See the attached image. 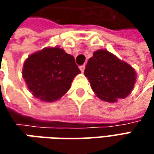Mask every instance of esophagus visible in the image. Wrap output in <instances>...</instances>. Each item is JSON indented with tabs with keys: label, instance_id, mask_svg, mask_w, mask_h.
I'll return each mask as SVG.
<instances>
[{
	"label": "esophagus",
	"instance_id": "1",
	"mask_svg": "<svg viewBox=\"0 0 154 154\" xmlns=\"http://www.w3.org/2000/svg\"><path fill=\"white\" fill-rule=\"evenodd\" d=\"M85 68H86V66H85V65H82V66H80V71H81L82 73L84 72V70H85Z\"/></svg>",
	"mask_w": 154,
	"mask_h": 154
}]
</instances>
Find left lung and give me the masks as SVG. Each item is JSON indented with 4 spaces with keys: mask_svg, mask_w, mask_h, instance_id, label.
I'll return each instance as SVG.
<instances>
[{
    "mask_svg": "<svg viewBox=\"0 0 154 154\" xmlns=\"http://www.w3.org/2000/svg\"><path fill=\"white\" fill-rule=\"evenodd\" d=\"M85 76L98 98L115 103L131 93L137 75L128 63L106 50H98L88 60Z\"/></svg>",
    "mask_w": 154,
    "mask_h": 154,
    "instance_id": "obj_1",
    "label": "left lung"
}]
</instances>
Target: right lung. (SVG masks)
I'll list each match as a JSON object with an SVG mask.
<instances>
[{"label": "right lung", "mask_w": 154, "mask_h": 154, "mask_svg": "<svg viewBox=\"0 0 154 154\" xmlns=\"http://www.w3.org/2000/svg\"><path fill=\"white\" fill-rule=\"evenodd\" d=\"M80 73L74 56L57 46L46 47L30 55L22 69L27 88L35 98L44 102L62 98Z\"/></svg>", "instance_id": "1"}]
</instances>
